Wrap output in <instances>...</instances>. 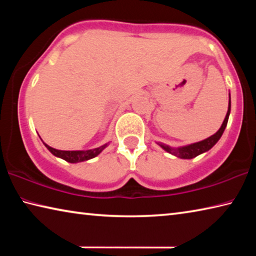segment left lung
Here are the masks:
<instances>
[{
    "instance_id": "obj_1",
    "label": "left lung",
    "mask_w": 256,
    "mask_h": 256,
    "mask_svg": "<svg viewBox=\"0 0 256 256\" xmlns=\"http://www.w3.org/2000/svg\"><path fill=\"white\" fill-rule=\"evenodd\" d=\"M229 114H230V96H229V105H228V112H227L226 118H224V120L222 128H220L218 130V132H216L214 136H209L203 141L196 142V144H190L186 146H182V148H177V149H172V148H170V146H164L162 144H159V146H162L164 150H166L167 152L174 154L178 158L192 159L194 157H196V156L206 152V151H208V150H210L212 146H214L216 142L219 141V138H222V133L224 131V128H226V126H227Z\"/></svg>"
}]
</instances>
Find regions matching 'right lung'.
<instances>
[{
	"label": "right lung",
	"instance_id": "add662e5",
	"mask_svg": "<svg viewBox=\"0 0 256 256\" xmlns=\"http://www.w3.org/2000/svg\"><path fill=\"white\" fill-rule=\"evenodd\" d=\"M46 146V148L48 149L52 154L56 157L58 158H62L66 160L68 162H84V160H89L92 158H94L96 156H98L99 154L102 152V151L106 148L107 144H104L102 146H99V148L96 149H92V150H86V151H64V150H56L54 148H52V146H47L46 144H44Z\"/></svg>",
	"mask_w": 256,
	"mask_h": 256
}]
</instances>
